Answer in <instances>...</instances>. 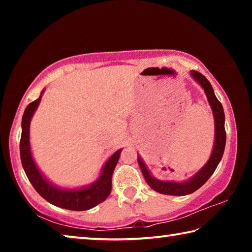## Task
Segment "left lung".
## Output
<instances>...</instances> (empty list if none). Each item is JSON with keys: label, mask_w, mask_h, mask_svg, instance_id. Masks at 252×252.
<instances>
[{"label": "left lung", "mask_w": 252, "mask_h": 252, "mask_svg": "<svg viewBox=\"0 0 252 252\" xmlns=\"http://www.w3.org/2000/svg\"><path fill=\"white\" fill-rule=\"evenodd\" d=\"M190 75L192 76L194 81L201 85V88L206 93L209 104L211 106L213 119H215V143H213L212 153L207 163L199 170V171L193 174L187 181L176 182V181H161L158 180L152 176L149 171L146 163L138 155V162L141 169L144 179L150 188L157 192L162 194L169 195H187L193 193L195 190H198L200 187H202L204 183L208 181V179L212 176L215 170L218 167L219 162L222 159L224 147H225V130H224V112L222 104L220 103L219 100L213 92L211 84L207 78L197 71H190Z\"/></svg>", "instance_id": "1"}]
</instances>
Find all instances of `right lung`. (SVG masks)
<instances>
[{"label":"right lung","instance_id":"1","mask_svg":"<svg viewBox=\"0 0 252 252\" xmlns=\"http://www.w3.org/2000/svg\"><path fill=\"white\" fill-rule=\"evenodd\" d=\"M43 93L44 90L41 92L39 99L31 102L27 106L22 118L20 153L25 174L29 178L30 182L32 183L34 189L37 191V193L50 203L60 208L67 209V210H89V209L103 202L109 197L111 188H112V181H111L112 180V174L119 161V158H120L122 149H119L118 151L114 152L109 158V160L105 162L103 168H102L99 179L91 183L90 186L79 188V189H65V188L54 186L37 168V165L33 160L31 146H30V123H31L34 112H35L37 106L40 104Z\"/></svg>","mask_w":252,"mask_h":252}]
</instances>
